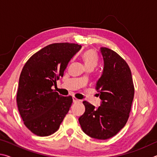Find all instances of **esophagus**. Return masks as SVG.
<instances>
[{
  "label": "esophagus",
  "instance_id": "obj_1",
  "mask_svg": "<svg viewBox=\"0 0 157 157\" xmlns=\"http://www.w3.org/2000/svg\"><path fill=\"white\" fill-rule=\"evenodd\" d=\"M73 102H74V103H76V102H80V100H78V99H77V98H75V97H73Z\"/></svg>",
  "mask_w": 157,
  "mask_h": 157
}]
</instances>
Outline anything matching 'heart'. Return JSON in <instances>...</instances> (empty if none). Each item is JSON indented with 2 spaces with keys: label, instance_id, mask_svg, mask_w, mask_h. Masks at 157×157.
<instances>
[{
  "label": "heart",
  "instance_id": "heart-1",
  "mask_svg": "<svg viewBox=\"0 0 157 157\" xmlns=\"http://www.w3.org/2000/svg\"><path fill=\"white\" fill-rule=\"evenodd\" d=\"M82 58L84 61V63L86 68H93L98 64V55L96 52L94 50L89 49L85 50L82 53Z\"/></svg>",
  "mask_w": 157,
  "mask_h": 157
}]
</instances>
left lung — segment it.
I'll return each instance as SVG.
<instances>
[{
	"label": "left lung",
	"mask_w": 157,
	"mask_h": 157,
	"mask_svg": "<svg viewBox=\"0 0 157 157\" xmlns=\"http://www.w3.org/2000/svg\"><path fill=\"white\" fill-rule=\"evenodd\" d=\"M104 60L102 74L95 89L102 100L95 108L84 101L85 112L79 123L85 134L94 139L105 140L118 134L127 123L134 95L131 70L113 50L102 47Z\"/></svg>",
	"instance_id": "left-lung-1"
}]
</instances>
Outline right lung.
Listing matches in <instances>:
<instances>
[{
	"label": "right lung",
	"mask_w": 157,
	"mask_h": 157,
	"mask_svg": "<svg viewBox=\"0 0 157 157\" xmlns=\"http://www.w3.org/2000/svg\"><path fill=\"white\" fill-rule=\"evenodd\" d=\"M82 46L50 44L34 54L21 71L17 95L18 111L33 134L47 136L57 132L73 102L52 89Z\"/></svg>",
	"instance_id": "add662e5"
}]
</instances>
